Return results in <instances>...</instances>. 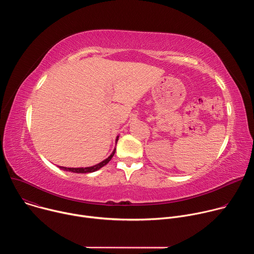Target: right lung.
Returning <instances> with one entry per match:
<instances>
[{
	"mask_svg": "<svg viewBox=\"0 0 254 254\" xmlns=\"http://www.w3.org/2000/svg\"><path fill=\"white\" fill-rule=\"evenodd\" d=\"M118 140H119V136H117L116 141L118 142ZM115 153H116V149L114 150V152L112 153V155H111L110 157H108L107 159L103 160V161H102V162H100L99 164L94 165V166H92V167H87V168H66V167H59V168H60V169H62V170H64V171H68V172H72V173H77V174L92 173V172H95V171L99 170V169H100V168H102L103 166H105L108 162H110V161L112 160V158L114 157Z\"/></svg>",
	"mask_w": 254,
	"mask_h": 254,
	"instance_id": "1",
	"label": "right lung"
}]
</instances>
